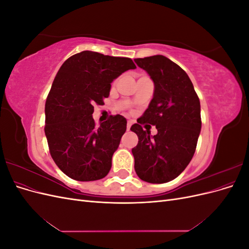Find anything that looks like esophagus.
<instances>
[{"label":"esophagus","mask_w":249,"mask_h":249,"mask_svg":"<svg viewBox=\"0 0 249 249\" xmlns=\"http://www.w3.org/2000/svg\"><path fill=\"white\" fill-rule=\"evenodd\" d=\"M131 125H132V122H131V120H129V122H127V124H126V130L127 131H130Z\"/></svg>","instance_id":"1"}]
</instances>
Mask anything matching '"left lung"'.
Masks as SVG:
<instances>
[{
  "label": "left lung",
  "mask_w": 249,
  "mask_h": 249,
  "mask_svg": "<svg viewBox=\"0 0 249 249\" xmlns=\"http://www.w3.org/2000/svg\"><path fill=\"white\" fill-rule=\"evenodd\" d=\"M135 62L155 84L148 108L131 126L139 139L132 149L135 171L145 182L166 183L184 171L195 153L201 129L199 99L186 71L170 59L156 55ZM144 122L156 125L157 135L142 129Z\"/></svg>",
  "instance_id": "obj_1"
}]
</instances>
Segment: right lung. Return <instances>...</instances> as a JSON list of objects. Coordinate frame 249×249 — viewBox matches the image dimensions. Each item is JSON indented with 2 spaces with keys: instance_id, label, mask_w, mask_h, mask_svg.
<instances>
[{
  "instance_id": "add662e5",
  "label": "right lung",
  "mask_w": 249,
  "mask_h": 249,
  "mask_svg": "<svg viewBox=\"0 0 249 249\" xmlns=\"http://www.w3.org/2000/svg\"><path fill=\"white\" fill-rule=\"evenodd\" d=\"M134 69L130 58L91 51L78 53L60 67L47 97L44 133L53 160L67 177L89 182L108 175L126 119L111 115L96 126L93 106L104 104L113 80Z\"/></svg>"
}]
</instances>
